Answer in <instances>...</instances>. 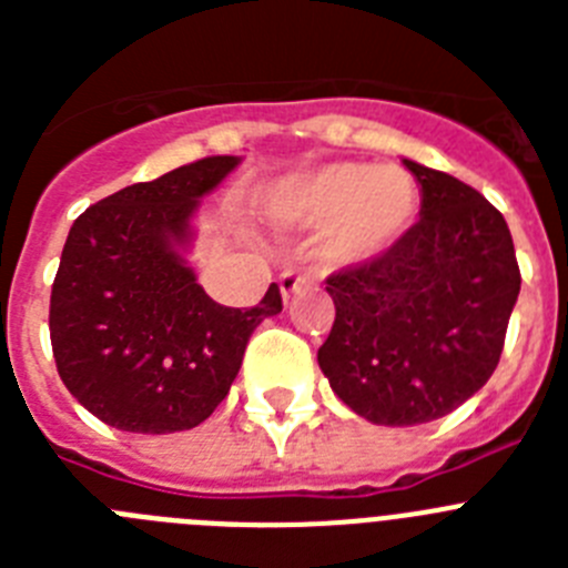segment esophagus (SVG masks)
I'll return each mask as SVG.
<instances>
[{"instance_id": "1", "label": "esophagus", "mask_w": 568, "mask_h": 568, "mask_svg": "<svg viewBox=\"0 0 568 568\" xmlns=\"http://www.w3.org/2000/svg\"><path fill=\"white\" fill-rule=\"evenodd\" d=\"M304 284H307V275L295 273V270H287V273H284V275H281V278H278L281 298H284V301H290V295H293V293H298V290L304 287Z\"/></svg>"}]
</instances>
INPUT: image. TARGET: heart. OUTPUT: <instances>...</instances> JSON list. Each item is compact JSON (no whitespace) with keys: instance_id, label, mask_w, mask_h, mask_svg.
I'll return each instance as SVG.
<instances>
[{"instance_id":"obj_1","label":"heart","mask_w":568,"mask_h":568,"mask_svg":"<svg viewBox=\"0 0 568 568\" xmlns=\"http://www.w3.org/2000/svg\"><path fill=\"white\" fill-rule=\"evenodd\" d=\"M418 204V184L404 168L327 162L273 184L264 210L278 230L321 227V255L353 267L389 253L415 224Z\"/></svg>"}]
</instances>
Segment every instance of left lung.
Segmentation results:
<instances>
[{"label":"left lung","instance_id":"left-lung-1","mask_svg":"<svg viewBox=\"0 0 568 568\" xmlns=\"http://www.w3.org/2000/svg\"><path fill=\"white\" fill-rule=\"evenodd\" d=\"M420 222L381 258L327 278L335 324L321 373L378 426L444 418L491 378L520 293L506 219L475 187L404 159Z\"/></svg>","mask_w":568,"mask_h":568}]
</instances>
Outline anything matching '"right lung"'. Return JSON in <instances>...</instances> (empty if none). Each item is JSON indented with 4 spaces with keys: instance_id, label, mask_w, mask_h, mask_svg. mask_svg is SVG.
<instances>
[{
    "instance_id": "1",
    "label": "right lung",
    "mask_w": 568,
    "mask_h": 568,
    "mask_svg": "<svg viewBox=\"0 0 568 568\" xmlns=\"http://www.w3.org/2000/svg\"><path fill=\"white\" fill-rule=\"evenodd\" d=\"M241 155H207L79 215L50 293V344L70 395L124 433L193 429L227 398L253 329L281 313L215 304L187 264L199 199Z\"/></svg>"
}]
</instances>
